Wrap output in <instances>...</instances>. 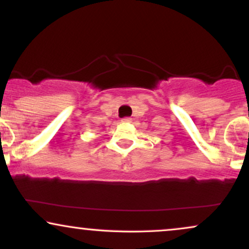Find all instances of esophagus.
Segmentation results:
<instances>
[{
  "label": "esophagus",
  "instance_id": "1",
  "mask_svg": "<svg viewBox=\"0 0 249 249\" xmlns=\"http://www.w3.org/2000/svg\"><path fill=\"white\" fill-rule=\"evenodd\" d=\"M122 122H123V123H125V124H128V123L132 122V119H131L130 117H125V118H123V119H122Z\"/></svg>",
  "mask_w": 249,
  "mask_h": 249
}]
</instances>
